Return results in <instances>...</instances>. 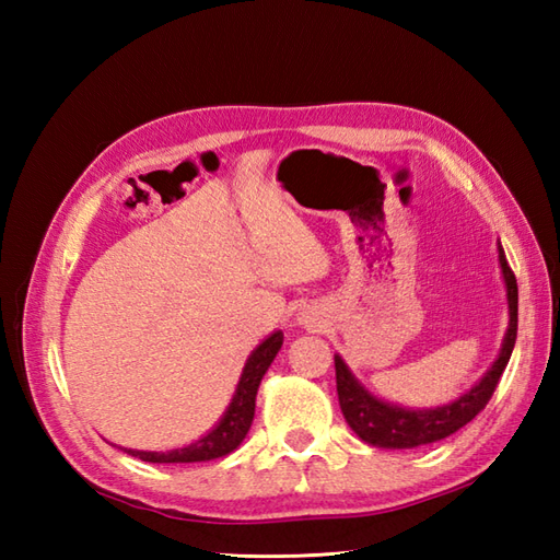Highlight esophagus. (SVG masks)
<instances>
[{
  "label": "esophagus",
  "instance_id": "esophagus-1",
  "mask_svg": "<svg viewBox=\"0 0 560 560\" xmlns=\"http://www.w3.org/2000/svg\"><path fill=\"white\" fill-rule=\"evenodd\" d=\"M303 323H307V319H303Z\"/></svg>",
  "mask_w": 560,
  "mask_h": 560
}]
</instances>
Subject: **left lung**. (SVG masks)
<instances>
[{
  "mask_svg": "<svg viewBox=\"0 0 560 560\" xmlns=\"http://www.w3.org/2000/svg\"><path fill=\"white\" fill-rule=\"evenodd\" d=\"M498 265L503 271L505 295H508V329L501 343V353L493 361L489 371L483 373L477 385L464 392L462 397L452 399L443 407L431 409H407L399 404H392L375 397L371 389H365L359 377L351 373L347 361L335 353L337 368V395L343 419L351 425V431L359 435L363 443L385 450H409L438 443L452 433H457L462 425H467L477 416L498 387L505 365L513 355L517 339V279L510 269L503 245L498 243Z\"/></svg>",
  "mask_w": 560,
  "mask_h": 560,
  "instance_id": "left-lung-1",
  "label": "left lung"
}]
</instances>
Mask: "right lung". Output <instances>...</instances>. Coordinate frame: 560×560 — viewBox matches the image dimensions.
<instances>
[{
    "label": "right lung",
    "instance_id": "1",
    "mask_svg": "<svg viewBox=\"0 0 560 560\" xmlns=\"http://www.w3.org/2000/svg\"><path fill=\"white\" fill-rule=\"evenodd\" d=\"M283 343V331L277 329L259 343V347L247 355L245 368L237 380V387L233 392V399L229 409L223 411L219 423L211 428L209 433L197 438L195 443L185 447L165 450V452H147V450H127V455L139 457L141 462H153V464H187V462H209L231 455L237 445L243 443L249 425L255 419V399L261 377L269 371L271 361L277 359V353Z\"/></svg>",
    "mask_w": 560,
    "mask_h": 560
}]
</instances>
